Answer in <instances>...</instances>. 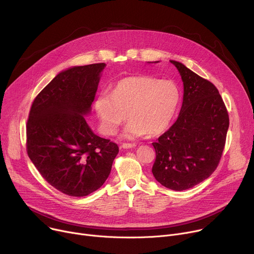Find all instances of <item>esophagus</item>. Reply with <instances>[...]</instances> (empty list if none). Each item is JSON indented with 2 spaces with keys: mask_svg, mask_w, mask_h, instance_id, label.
I'll return each instance as SVG.
<instances>
[{
  "mask_svg": "<svg viewBox=\"0 0 254 254\" xmlns=\"http://www.w3.org/2000/svg\"><path fill=\"white\" fill-rule=\"evenodd\" d=\"M122 147H123L124 149H131V148H134V147H136V144H135V143L125 142V143H123V144H122Z\"/></svg>",
  "mask_w": 254,
  "mask_h": 254,
  "instance_id": "34e87169",
  "label": "esophagus"
}]
</instances>
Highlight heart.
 Returning <instances> with one entry per match:
<instances>
[{
  "label": "heart",
  "instance_id": "obj_1",
  "mask_svg": "<svg viewBox=\"0 0 254 254\" xmlns=\"http://www.w3.org/2000/svg\"><path fill=\"white\" fill-rule=\"evenodd\" d=\"M181 93L173 81L152 77H127L120 80L113 94L101 93L95 112L105 134H115L127 121L124 136L133 138L147 132L156 135L171 125L180 104Z\"/></svg>",
  "mask_w": 254,
  "mask_h": 254
}]
</instances>
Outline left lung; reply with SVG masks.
I'll list each match as a JSON object with an SVG mask.
<instances>
[{"label": "left lung", "mask_w": 254, "mask_h": 254, "mask_svg": "<svg viewBox=\"0 0 254 254\" xmlns=\"http://www.w3.org/2000/svg\"><path fill=\"white\" fill-rule=\"evenodd\" d=\"M184 84L183 103L174 125L153 142V175L164 187L183 191L203 182L218 166L229 116L218 89L184 64L171 60Z\"/></svg>", "instance_id": "8db88e82"}]
</instances>
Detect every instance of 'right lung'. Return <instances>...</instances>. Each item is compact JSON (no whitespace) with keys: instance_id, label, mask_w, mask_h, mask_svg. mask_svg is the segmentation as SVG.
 Wrapping results in <instances>:
<instances>
[{"instance_id":"add662e5","label":"right lung","mask_w":254,"mask_h":254,"mask_svg":"<svg viewBox=\"0 0 254 254\" xmlns=\"http://www.w3.org/2000/svg\"><path fill=\"white\" fill-rule=\"evenodd\" d=\"M105 63L74 66L35 97L26 127L27 154L47 182L71 197L99 189L112 171L119 146L91 130L90 113Z\"/></svg>"}]
</instances>
